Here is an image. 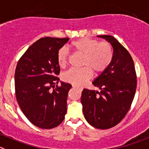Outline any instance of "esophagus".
Here are the masks:
<instances>
[{
    "label": "esophagus",
    "instance_id": "esophagus-1",
    "mask_svg": "<svg viewBox=\"0 0 149 149\" xmlns=\"http://www.w3.org/2000/svg\"><path fill=\"white\" fill-rule=\"evenodd\" d=\"M73 87H74V88H76L78 89L79 90H80V91H82L83 90V88L81 87H79V86H76V85H73Z\"/></svg>",
    "mask_w": 149,
    "mask_h": 149
}]
</instances>
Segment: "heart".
Instances as JSON below:
<instances>
[{"instance_id":"obj_1","label":"heart","mask_w":149,"mask_h":149,"mask_svg":"<svg viewBox=\"0 0 149 149\" xmlns=\"http://www.w3.org/2000/svg\"><path fill=\"white\" fill-rule=\"evenodd\" d=\"M70 47L75 53L83 54L81 68H70L62 76L63 80L74 85H82L96 73L104 72L112 63L114 56L113 48L109 42H99L95 39H78L71 42ZM69 59V53L65 47L59 48L56 54L57 63L65 68Z\"/></svg>"}]
</instances>
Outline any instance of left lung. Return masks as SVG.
I'll list each match as a JSON object with an SVG mask.
<instances>
[{
    "label": "left lung",
    "mask_w": 149,
    "mask_h": 149,
    "mask_svg": "<svg viewBox=\"0 0 149 149\" xmlns=\"http://www.w3.org/2000/svg\"><path fill=\"white\" fill-rule=\"evenodd\" d=\"M113 47L112 63L93 84L101 91L84 89L81 97L87 121L96 129H107L118 124L131 107L137 88L134 61L125 47L114 37L99 35Z\"/></svg>",
    "instance_id": "obj_1"
}]
</instances>
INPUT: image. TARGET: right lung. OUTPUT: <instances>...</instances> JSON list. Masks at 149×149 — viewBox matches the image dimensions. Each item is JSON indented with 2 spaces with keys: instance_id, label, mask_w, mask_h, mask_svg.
<instances>
[{
  "instance_id": "1",
  "label": "right lung",
  "mask_w": 149,
  "mask_h": 149,
  "mask_svg": "<svg viewBox=\"0 0 149 149\" xmlns=\"http://www.w3.org/2000/svg\"><path fill=\"white\" fill-rule=\"evenodd\" d=\"M68 37H42L31 45L17 62L15 74V95L28 120L41 129L59 126L67 112L71 84L58 86L60 68L56 54Z\"/></svg>"
}]
</instances>
